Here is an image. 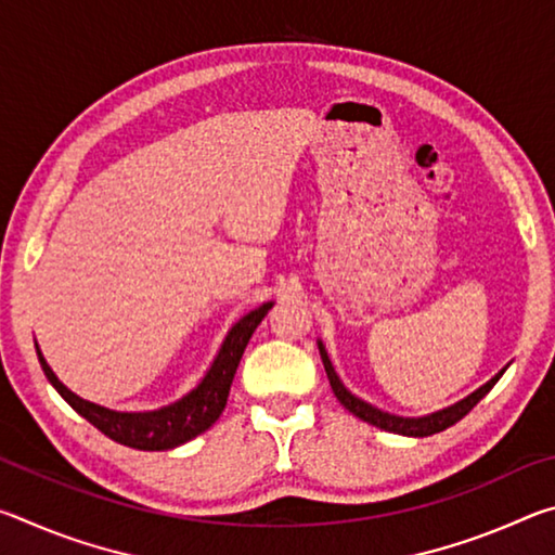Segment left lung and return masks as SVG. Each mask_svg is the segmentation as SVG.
<instances>
[{
	"instance_id": "8db88e82",
	"label": "left lung",
	"mask_w": 555,
	"mask_h": 555,
	"mask_svg": "<svg viewBox=\"0 0 555 555\" xmlns=\"http://www.w3.org/2000/svg\"><path fill=\"white\" fill-rule=\"evenodd\" d=\"M318 350H321L325 372H327V379H331V387L335 391V397H337V401H340L347 411L354 413L357 418L367 421V424H372V426L384 428V430H391V434L413 436V438L434 436V434H440V430H446V428H450L453 424H457V421L463 418V416H467V413L477 406V401H480L485 393L490 391L496 382H500V377H502L504 370H506L504 367L500 374H494V377L487 382L485 387H480L477 391L469 393L467 399L453 403V406L430 413V416H424V418H401V416H393V413H387V411H379V409L370 406L367 401L352 397V393L343 387V382L337 379L333 364H331V360H327V352H325L323 343H318Z\"/></svg>"
}]
</instances>
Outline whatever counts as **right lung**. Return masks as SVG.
I'll list each match as a JSON object with an SVG mask.
<instances>
[{
	"instance_id": "obj_1",
	"label": "right lung",
	"mask_w": 555,
	"mask_h": 555,
	"mask_svg": "<svg viewBox=\"0 0 555 555\" xmlns=\"http://www.w3.org/2000/svg\"><path fill=\"white\" fill-rule=\"evenodd\" d=\"M271 306L274 304H264L259 306L257 311L244 315L228 333V337H224L210 372L205 374L198 387L191 393H185L181 401L168 403V406L158 411L121 413L98 406V403L75 397L68 387H63L53 370L46 364L41 352L39 362L55 391H59L82 418H88L90 424L102 430L107 438L137 450H168L201 436L203 430H208L215 421L220 418L224 403H228L230 384L234 379V372H237L244 347H247L251 333H255V327L261 323V318L269 313ZM36 350H39V347H36Z\"/></svg>"
}]
</instances>
